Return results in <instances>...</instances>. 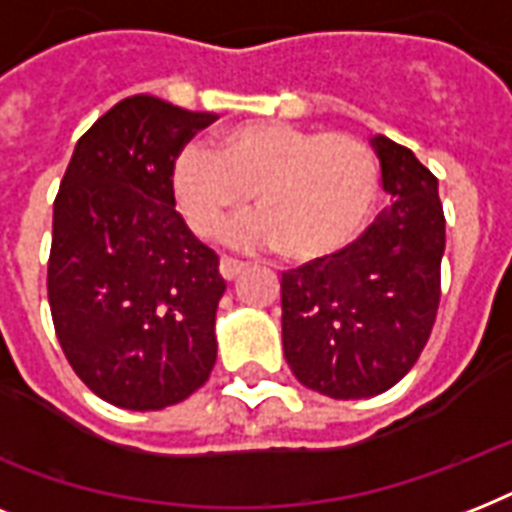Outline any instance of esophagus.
I'll list each match as a JSON object with an SVG mask.
<instances>
[{"instance_id": "obj_1", "label": "esophagus", "mask_w": 512, "mask_h": 512, "mask_svg": "<svg viewBox=\"0 0 512 512\" xmlns=\"http://www.w3.org/2000/svg\"><path fill=\"white\" fill-rule=\"evenodd\" d=\"M244 268H247V265L241 263V260H233V257H220V276H223L225 281L236 279V276H239Z\"/></svg>"}]
</instances>
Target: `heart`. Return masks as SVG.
Segmentation results:
<instances>
[{
	"label": "heart",
	"instance_id": "obj_1",
	"mask_svg": "<svg viewBox=\"0 0 512 512\" xmlns=\"http://www.w3.org/2000/svg\"><path fill=\"white\" fill-rule=\"evenodd\" d=\"M172 193L193 233L212 236L247 207L260 215L225 231L241 247H281L300 263L337 255L364 231L380 193V164L364 140L284 122H244L215 148L185 143Z\"/></svg>",
	"mask_w": 512,
	"mask_h": 512
}]
</instances>
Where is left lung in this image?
Here are the masks:
<instances>
[{
  "instance_id": "left-lung-1",
  "label": "left lung",
  "mask_w": 512,
  "mask_h": 512,
  "mask_svg": "<svg viewBox=\"0 0 512 512\" xmlns=\"http://www.w3.org/2000/svg\"><path fill=\"white\" fill-rule=\"evenodd\" d=\"M372 146L390 207L337 255L281 273L289 369L332 398L393 388L428 345L441 300L446 220L436 175L385 135Z\"/></svg>"
}]
</instances>
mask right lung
Segmentation results:
<instances>
[{"mask_svg":"<svg viewBox=\"0 0 512 512\" xmlns=\"http://www.w3.org/2000/svg\"><path fill=\"white\" fill-rule=\"evenodd\" d=\"M215 114L154 95L116 103L84 132L52 209L47 297L68 364L135 412L183 401L217 358V255L175 212L177 151Z\"/></svg>","mask_w":512,"mask_h":512,"instance_id":"1","label":"right lung"}]
</instances>
